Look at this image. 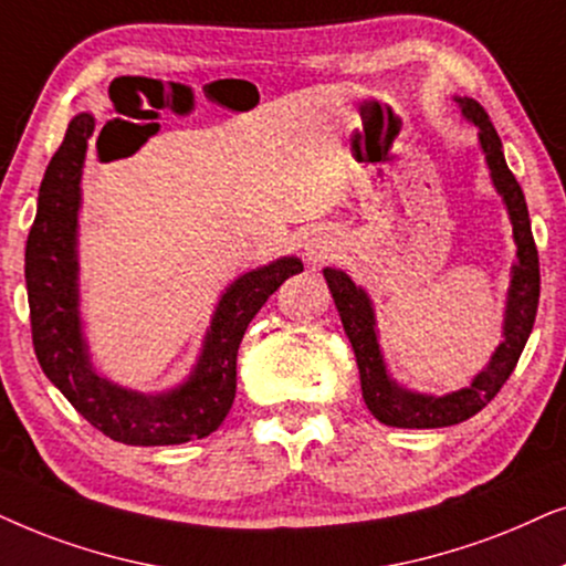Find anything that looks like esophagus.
Masks as SVG:
<instances>
[{"label":"esophagus","mask_w":566,"mask_h":566,"mask_svg":"<svg viewBox=\"0 0 566 566\" xmlns=\"http://www.w3.org/2000/svg\"><path fill=\"white\" fill-rule=\"evenodd\" d=\"M328 251H331V245L323 235H311L305 240V259L311 263H318L323 259H328Z\"/></svg>","instance_id":"obj_1"}]
</instances>
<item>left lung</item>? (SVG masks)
Returning <instances> with one entry per match:
<instances>
[{
    "label": "left lung",
    "mask_w": 566,
    "mask_h": 566,
    "mask_svg": "<svg viewBox=\"0 0 566 566\" xmlns=\"http://www.w3.org/2000/svg\"><path fill=\"white\" fill-rule=\"evenodd\" d=\"M458 108L463 118L479 129V147L484 153L489 178H492L494 191L502 196V205L507 209L512 224V240H515V263L510 269L507 303H504L502 318V342L489 357L484 370L473 375L471 386L453 394H421L398 382L386 365V354L380 346V331L375 321L373 300L354 279L342 269L326 266L323 276L334 297L338 318H342L344 334L349 338L354 357H357V370L361 382V398L367 409L378 421L388 427L401 429H437L453 427L479 413L492 398L500 394L504 380L515 370L520 354L528 342L533 321L538 311V251L533 243L531 217L525 207L523 188L512 176L507 163H504L502 142L496 137L492 120L486 111L471 97L455 95Z\"/></svg>",
    "instance_id": "obj_1"
}]
</instances>
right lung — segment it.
Here are the masks:
<instances>
[{"label":"right lung","mask_w":566,"mask_h":566,"mask_svg":"<svg viewBox=\"0 0 566 566\" xmlns=\"http://www.w3.org/2000/svg\"><path fill=\"white\" fill-rule=\"evenodd\" d=\"M93 113H77L51 157L25 245V284L35 357L46 378L90 424L126 446H180L212 434L238 386V346L279 284L303 271L297 255L251 269L217 300L201 352L186 380L157 394L118 386L97 373L80 313V209Z\"/></svg>","instance_id":"obj_1"}]
</instances>
